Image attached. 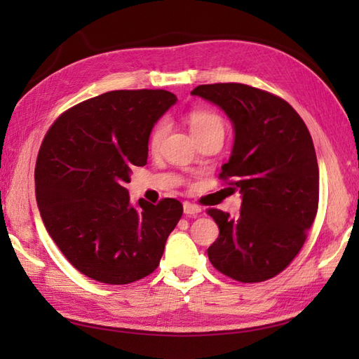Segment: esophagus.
<instances>
[{"label":"esophagus","instance_id":"1","mask_svg":"<svg viewBox=\"0 0 359 359\" xmlns=\"http://www.w3.org/2000/svg\"><path fill=\"white\" fill-rule=\"evenodd\" d=\"M202 210H201V207L199 205H196V203H191V202H185L184 203V212L187 216H196V215H199Z\"/></svg>","mask_w":359,"mask_h":359}]
</instances>
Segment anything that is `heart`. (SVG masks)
Returning a JSON list of instances; mask_svg holds the SVG:
<instances>
[{
  "instance_id": "b5f03b06",
  "label": "heart",
  "mask_w": 359,
  "mask_h": 359,
  "mask_svg": "<svg viewBox=\"0 0 359 359\" xmlns=\"http://www.w3.org/2000/svg\"><path fill=\"white\" fill-rule=\"evenodd\" d=\"M187 121L196 139H199V137L210 131H215V129H224L222 118H220L217 114L207 109H193L191 112H188ZM166 133L168 123L165 120H160L158 123L152 128V131L149 134V148L152 151H157L162 147Z\"/></svg>"
}]
</instances>
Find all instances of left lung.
<instances>
[{
	"mask_svg": "<svg viewBox=\"0 0 359 359\" xmlns=\"http://www.w3.org/2000/svg\"><path fill=\"white\" fill-rule=\"evenodd\" d=\"M191 94L231 120L234 144L219 177H233L242 194L238 217L208 210L219 226L210 262L239 282L271 279L299 253L316 217L319 170L311 135L292 106L265 90L216 83Z\"/></svg>",
	"mask_w": 359,
	"mask_h": 359,
	"instance_id": "1",
	"label": "left lung"
}]
</instances>
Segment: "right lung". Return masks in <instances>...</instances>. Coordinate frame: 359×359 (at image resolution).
Wrapping results in <instances>:
<instances>
[{"label": "right lung", "mask_w": 359, "mask_h": 359, "mask_svg": "<svg viewBox=\"0 0 359 359\" xmlns=\"http://www.w3.org/2000/svg\"><path fill=\"white\" fill-rule=\"evenodd\" d=\"M177 102L163 89L111 90L67 109L41 143L35 165L38 210L75 269L123 285L157 269L182 217L175 199L129 202L131 168L144 166L157 120Z\"/></svg>", "instance_id": "1"}]
</instances>
